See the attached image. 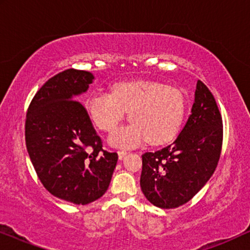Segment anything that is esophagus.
<instances>
[{
    "mask_svg": "<svg viewBox=\"0 0 250 250\" xmlns=\"http://www.w3.org/2000/svg\"><path fill=\"white\" fill-rule=\"evenodd\" d=\"M126 155H127V152L126 151H118V158L119 160H123L126 157Z\"/></svg>",
    "mask_w": 250,
    "mask_h": 250,
    "instance_id": "obj_1",
    "label": "esophagus"
}]
</instances>
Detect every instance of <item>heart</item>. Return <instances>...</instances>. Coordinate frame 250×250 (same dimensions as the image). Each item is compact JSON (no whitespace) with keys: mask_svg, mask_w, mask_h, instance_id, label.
<instances>
[{"mask_svg":"<svg viewBox=\"0 0 250 250\" xmlns=\"http://www.w3.org/2000/svg\"><path fill=\"white\" fill-rule=\"evenodd\" d=\"M92 121L104 131L117 127L129 111L128 125L112 133L109 141L118 148H134L148 140L159 145L179 131L184 117V98L179 90L156 82L115 85L112 92H98L87 101Z\"/></svg>","mask_w":250,"mask_h":250,"instance_id":"1","label":"heart"}]
</instances>
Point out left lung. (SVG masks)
I'll use <instances>...</instances> for the list:
<instances>
[{
	"mask_svg": "<svg viewBox=\"0 0 250 250\" xmlns=\"http://www.w3.org/2000/svg\"><path fill=\"white\" fill-rule=\"evenodd\" d=\"M223 123L216 101L201 81L187 124L175 141L142 155L140 186L153 206L176 208L208 182L220 159Z\"/></svg>",
	"mask_w": 250,
	"mask_h": 250,
	"instance_id": "1",
	"label": "left lung"
}]
</instances>
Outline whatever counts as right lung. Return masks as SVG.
<instances>
[{"instance_id":"obj_1","label":"right lung","mask_w":250,"mask_h":250,"mask_svg":"<svg viewBox=\"0 0 250 250\" xmlns=\"http://www.w3.org/2000/svg\"><path fill=\"white\" fill-rule=\"evenodd\" d=\"M93 74L67 69L50 78L34 97L26 118V146L37 176L54 197L86 205L104 196L118 160L102 149L80 95Z\"/></svg>"}]
</instances>
